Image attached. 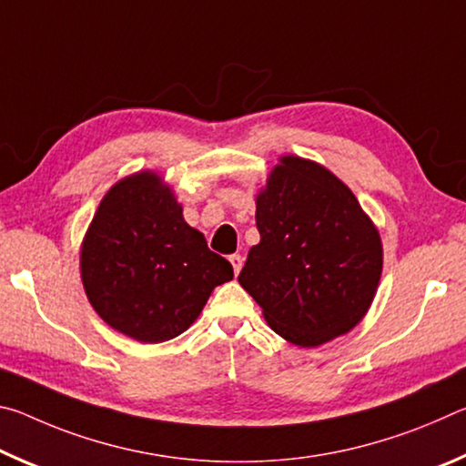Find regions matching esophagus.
Segmentation results:
<instances>
[{
    "mask_svg": "<svg viewBox=\"0 0 466 466\" xmlns=\"http://www.w3.org/2000/svg\"><path fill=\"white\" fill-rule=\"evenodd\" d=\"M230 263H232V269H234V273L238 275V273H240V269H242L244 258H242L240 255H232V257H230Z\"/></svg>",
    "mask_w": 466,
    "mask_h": 466,
    "instance_id": "34e87169",
    "label": "esophagus"
}]
</instances>
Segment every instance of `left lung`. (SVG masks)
Here are the masks:
<instances>
[{
	"instance_id": "obj_1",
	"label": "left lung",
	"mask_w": 466,
	"mask_h": 466,
	"mask_svg": "<svg viewBox=\"0 0 466 466\" xmlns=\"http://www.w3.org/2000/svg\"><path fill=\"white\" fill-rule=\"evenodd\" d=\"M261 240L240 286L275 333L319 347L360 325L382 275V240L341 178L319 162L281 156L257 195Z\"/></svg>"
}]
</instances>
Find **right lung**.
<instances>
[{
    "label": "right lung",
    "mask_w": 466,
    "mask_h": 466,
    "mask_svg": "<svg viewBox=\"0 0 466 466\" xmlns=\"http://www.w3.org/2000/svg\"><path fill=\"white\" fill-rule=\"evenodd\" d=\"M80 273L98 317L139 343L185 333L211 291L234 278L154 170L116 180L102 197L82 240Z\"/></svg>",
    "instance_id": "obj_1"
}]
</instances>
